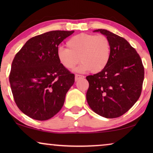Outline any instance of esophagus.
I'll use <instances>...</instances> for the list:
<instances>
[{
	"label": "esophagus",
	"mask_w": 153,
	"mask_h": 153,
	"mask_svg": "<svg viewBox=\"0 0 153 153\" xmlns=\"http://www.w3.org/2000/svg\"><path fill=\"white\" fill-rule=\"evenodd\" d=\"M84 78V76H82V75H79V74H75V81H77L79 79H83Z\"/></svg>",
	"instance_id": "esophagus-1"
}]
</instances>
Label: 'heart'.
Listing matches in <instances>:
<instances>
[{
	"instance_id": "b5f03b06",
	"label": "heart",
	"mask_w": 153,
	"mask_h": 153,
	"mask_svg": "<svg viewBox=\"0 0 153 153\" xmlns=\"http://www.w3.org/2000/svg\"><path fill=\"white\" fill-rule=\"evenodd\" d=\"M68 49L59 47L57 57L60 63L67 70H71L79 62L75 71L93 73L101 72L109 62L111 54L110 40L105 35L81 33L67 42Z\"/></svg>"
}]
</instances>
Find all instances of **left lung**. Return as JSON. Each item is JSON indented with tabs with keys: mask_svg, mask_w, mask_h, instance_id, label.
<instances>
[{
	"mask_svg": "<svg viewBox=\"0 0 153 153\" xmlns=\"http://www.w3.org/2000/svg\"><path fill=\"white\" fill-rule=\"evenodd\" d=\"M94 32H100L108 37L111 54L103 70L86 76L89 83L86 100L97 114L106 118H118L139 100L144 68L139 55L126 39L105 29Z\"/></svg>",
	"mask_w": 153,
	"mask_h": 153,
	"instance_id": "1",
	"label": "left lung"
}]
</instances>
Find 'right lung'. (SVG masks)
<instances>
[{
	"label": "right lung",
	"mask_w": 153,
	"mask_h": 153,
	"mask_svg": "<svg viewBox=\"0 0 153 153\" xmlns=\"http://www.w3.org/2000/svg\"><path fill=\"white\" fill-rule=\"evenodd\" d=\"M74 30H53L28 39L16 54L9 80L18 108L30 118L47 120L63 106L74 74L57 57L58 45Z\"/></svg>",
	"instance_id": "add662e5"
}]
</instances>
